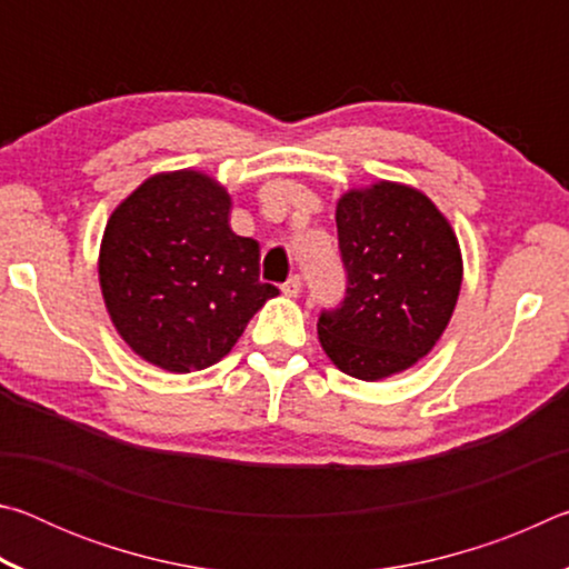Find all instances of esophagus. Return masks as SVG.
I'll use <instances>...</instances> for the list:
<instances>
[{"label": "esophagus", "mask_w": 569, "mask_h": 569, "mask_svg": "<svg viewBox=\"0 0 569 569\" xmlns=\"http://www.w3.org/2000/svg\"><path fill=\"white\" fill-rule=\"evenodd\" d=\"M301 276H291L288 278V281L281 286V291H283V296H288V298H296L298 293H301Z\"/></svg>", "instance_id": "esophagus-1"}]
</instances>
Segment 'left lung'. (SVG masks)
<instances>
[{
  "mask_svg": "<svg viewBox=\"0 0 569 569\" xmlns=\"http://www.w3.org/2000/svg\"><path fill=\"white\" fill-rule=\"evenodd\" d=\"M346 298L319 319L336 369L381 381L435 349L455 313L461 250L445 213L421 190L379 180L336 203Z\"/></svg>",
  "mask_w": 569,
  "mask_h": 569,
  "instance_id": "obj_1",
  "label": "left lung"
}]
</instances>
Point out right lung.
I'll use <instances>...</instances> for the list:
<instances>
[{
    "label": "right lung",
    "mask_w": 569,
    "mask_h": 569,
    "mask_svg": "<svg viewBox=\"0 0 569 569\" xmlns=\"http://www.w3.org/2000/svg\"><path fill=\"white\" fill-rule=\"evenodd\" d=\"M230 196L200 170L150 176L112 210L100 288L114 331L170 373L218 363L278 288L261 283V248L228 223Z\"/></svg>",
    "instance_id": "right-lung-1"
}]
</instances>
